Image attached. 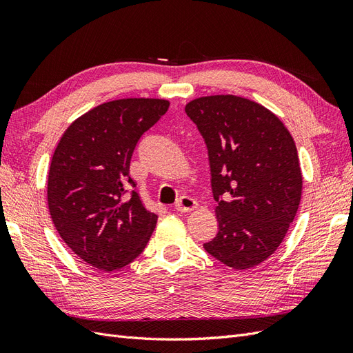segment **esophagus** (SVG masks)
<instances>
[{
  "mask_svg": "<svg viewBox=\"0 0 353 353\" xmlns=\"http://www.w3.org/2000/svg\"><path fill=\"white\" fill-rule=\"evenodd\" d=\"M197 206H199V203H197L193 197L183 196V197H181V199L178 200V203L175 205V209H176L178 212L187 213V212H191V210L197 209Z\"/></svg>",
  "mask_w": 353,
  "mask_h": 353,
  "instance_id": "obj_1",
  "label": "esophagus"
}]
</instances>
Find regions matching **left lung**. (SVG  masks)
<instances>
[{
    "mask_svg": "<svg viewBox=\"0 0 353 353\" xmlns=\"http://www.w3.org/2000/svg\"><path fill=\"white\" fill-rule=\"evenodd\" d=\"M185 113L208 147L218 234L205 250L234 270L279 249L302 197L293 137L271 110L237 95L190 101Z\"/></svg>",
    "mask_w": 353,
    "mask_h": 353,
    "instance_id": "8db88e82",
    "label": "left lung"
}]
</instances>
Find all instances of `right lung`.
<instances>
[{
	"instance_id": "obj_1",
	"label": "right lung",
	"mask_w": 353,
	"mask_h": 353,
	"mask_svg": "<svg viewBox=\"0 0 353 353\" xmlns=\"http://www.w3.org/2000/svg\"><path fill=\"white\" fill-rule=\"evenodd\" d=\"M168 109L160 99L103 103L68 128L52 154V223L70 250L97 270L123 268L152 237L157 215L134 190L130 163L138 140Z\"/></svg>"
}]
</instances>
